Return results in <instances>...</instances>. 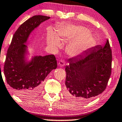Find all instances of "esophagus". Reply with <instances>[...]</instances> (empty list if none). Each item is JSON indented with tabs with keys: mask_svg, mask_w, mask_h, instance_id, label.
Here are the masks:
<instances>
[{
	"mask_svg": "<svg viewBox=\"0 0 122 122\" xmlns=\"http://www.w3.org/2000/svg\"><path fill=\"white\" fill-rule=\"evenodd\" d=\"M65 61H64V60H61L60 61H59L58 63V66H61V67L64 66V65H65Z\"/></svg>",
	"mask_w": 122,
	"mask_h": 122,
	"instance_id": "1",
	"label": "esophagus"
}]
</instances>
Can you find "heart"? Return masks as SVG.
Segmentation results:
<instances>
[{
    "label": "heart",
    "instance_id": "b5f03b06",
    "mask_svg": "<svg viewBox=\"0 0 122 122\" xmlns=\"http://www.w3.org/2000/svg\"><path fill=\"white\" fill-rule=\"evenodd\" d=\"M87 28L81 25H68L58 28L57 34L50 30L47 35L48 45L54 47L61 46V41H72L66 47L67 53L71 56L79 54L93 41V36Z\"/></svg>",
    "mask_w": 122,
    "mask_h": 122
}]
</instances>
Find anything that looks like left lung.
<instances>
[{"label": "left lung", "mask_w": 122, "mask_h": 122, "mask_svg": "<svg viewBox=\"0 0 122 122\" xmlns=\"http://www.w3.org/2000/svg\"><path fill=\"white\" fill-rule=\"evenodd\" d=\"M112 50L108 40L70 58L65 67V97L72 102H86L105 90L112 70Z\"/></svg>", "instance_id": "1"}]
</instances>
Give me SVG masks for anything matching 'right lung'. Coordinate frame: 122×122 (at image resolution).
<instances>
[{
	"label": "right lung",
	"instance_id": "add662e5",
	"mask_svg": "<svg viewBox=\"0 0 122 122\" xmlns=\"http://www.w3.org/2000/svg\"><path fill=\"white\" fill-rule=\"evenodd\" d=\"M50 18L34 15L25 21L14 33L7 50L4 73L8 85L20 97L31 98L36 96L47 76L57 68V60L53 54L35 56L29 62L25 60L27 46L25 44L30 33Z\"/></svg>",
	"mask_w": 122,
	"mask_h": 122
}]
</instances>
